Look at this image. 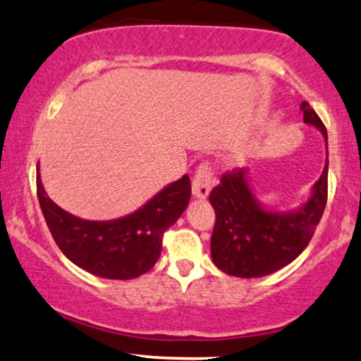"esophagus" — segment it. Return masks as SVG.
I'll list each match as a JSON object with an SVG mask.
<instances>
[{
  "label": "esophagus",
  "mask_w": 361,
  "mask_h": 361,
  "mask_svg": "<svg viewBox=\"0 0 361 361\" xmlns=\"http://www.w3.org/2000/svg\"><path fill=\"white\" fill-rule=\"evenodd\" d=\"M212 169L207 166V164H202L197 169V175L193 178V183H192V192L195 198H207L208 193L212 190Z\"/></svg>",
  "instance_id": "1"
}]
</instances>
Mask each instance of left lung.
Masks as SVG:
<instances>
[{"label":"left lung","mask_w":361,"mask_h":361,"mask_svg":"<svg viewBox=\"0 0 361 361\" xmlns=\"http://www.w3.org/2000/svg\"><path fill=\"white\" fill-rule=\"evenodd\" d=\"M302 119L323 134L324 124L307 102L301 104ZM328 198V159L311 197L289 212L267 208L255 197L249 169L227 173L210 193L216 220L212 233V260L220 271L235 277H264L293 262L306 249L318 227Z\"/></svg>","instance_id":"8db88e82"}]
</instances>
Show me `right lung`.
I'll list each match as a JSON object with an SVG mask.
<instances>
[{"label":"right lung","instance_id":"right-lung-1","mask_svg":"<svg viewBox=\"0 0 361 361\" xmlns=\"http://www.w3.org/2000/svg\"><path fill=\"white\" fill-rule=\"evenodd\" d=\"M37 195L43 216L60 250L71 262L104 279L128 281L142 276L161 254L164 230L188 207L192 185L181 176L164 186L133 214L121 219L84 220L49 198L37 164Z\"/></svg>","mask_w":361,"mask_h":361}]
</instances>
